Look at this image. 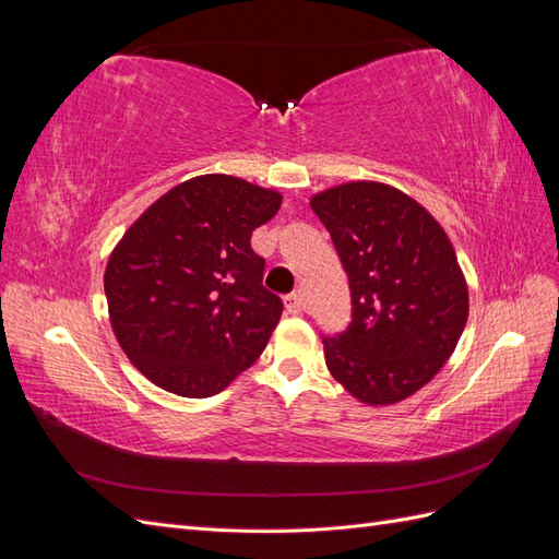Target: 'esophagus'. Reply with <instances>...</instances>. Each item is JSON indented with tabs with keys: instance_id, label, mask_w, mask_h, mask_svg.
I'll return each instance as SVG.
<instances>
[{
	"instance_id": "obj_1",
	"label": "esophagus",
	"mask_w": 559,
	"mask_h": 559,
	"mask_svg": "<svg viewBox=\"0 0 559 559\" xmlns=\"http://www.w3.org/2000/svg\"><path fill=\"white\" fill-rule=\"evenodd\" d=\"M284 306L289 314H298L302 310V296L300 294H289L284 296Z\"/></svg>"
}]
</instances>
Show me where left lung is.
I'll list each match as a JSON object with an SVG mask.
<instances>
[{
  "label": "left lung",
  "mask_w": 559,
  "mask_h": 559,
  "mask_svg": "<svg viewBox=\"0 0 559 559\" xmlns=\"http://www.w3.org/2000/svg\"><path fill=\"white\" fill-rule=\"evenodd\" d=\"M347 273L352 321L324 335L331 376L368 405L413 396L445 366L466 326L468 289L436 218L380 181L310 200Z\"/></svg>",
  "instance_id": "8db88e82"
}]
</instances>
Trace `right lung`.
Listing matches in <instances>:
<instances>
[{
	"mask_svg": "<svg viewBox=\"0 0 559 559\" xmlns=\"http://www.w3.org/2000/svg\"><path fill=\"white\" fill-rule=\"evenodd\" d=\"M282 195L228 175H202L158 198L105 270L118 345L167 392L218 394L261 357L282 317L263 286L251 233Z\"/></svg>",
	"mask_w": 559,
	"mask_h": 559,
	"instance_id": "obj_1",
	"label": "right lung"
}]
</instances>
